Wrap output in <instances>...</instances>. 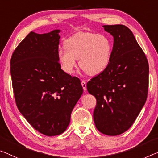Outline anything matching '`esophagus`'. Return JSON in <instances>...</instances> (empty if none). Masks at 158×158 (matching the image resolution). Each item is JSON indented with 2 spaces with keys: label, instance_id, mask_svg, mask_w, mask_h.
Masks as SVG:
<instances>
[{
  "label": "esophagus",
  "instance_id": "34e87169",
  "mask_svg": "<svg viewBox=\"0 0 158 158\" xmlns=\"http://www.w3.org/2000/svg\"><path fill=\"white\" fill-rule=\"evenodd\" d=\"M81 85L82 86V88H83L84 91H86L87 90V85H86V82L85 81H82L81 82Z\"/></svg>",
  "mask_w": 158,
  "mask_h": 158
}]
</instances>
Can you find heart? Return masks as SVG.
<instances>
[{"label": "heart", "instance_id": "heart-1", "mask_svg": "<svg viewBox=\"0 0 158 158\" xmlns=\"http://www.w3.org/2000/svg\"><path fill=\"white\" fill-rule=\"evenodd\" d=\"M65 49H59L58 59L64 71L73 74L79 65L90 76L105 71L110 64L112 43L107 35L94 32H78L67 39Z\"/></svg>", "mask_w": 158, "mask_h": 158}]
</instances>
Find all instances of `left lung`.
I'll list each match as a JSON object with an SVG mask.
<instances>
[{
  "mask_svg": "<svg viewBox=\"0 0 158 158\" xmlns=\"http://www.w3.org/2000/svg\"><path fill=\"white\" fill-rule=\"evenodd\" d=\"M114 37L110 64L87 83L97 99L94 122L99 131L117 135L131 127L144 106L149 65L132 31L122 25H104Z\"/></svg>",
  "mask_w": 158,
  "mask_h": 158,
  "instance_id": "left-lung-1",
  "label": "left lung"
}]
</instances>
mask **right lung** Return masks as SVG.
<instances>
[{
    "label": "right lung",
    "mask_w": 158,
    "mask_h": 158,
    "mask_svg": "<svg viewBox=\"0 0 158 158\" xmlns=\"http://www.w3.org/2000/svg\"><path fill=\"white\" fill-rule=\"evenodd\" d=\"M60 30L31 31L15 49L10 74L16 105L35 129L48 136L64 133L83 89L60 69Z\"/></svg>",
    "instance_id": "right-lung-1"
}]
</instances>
